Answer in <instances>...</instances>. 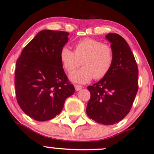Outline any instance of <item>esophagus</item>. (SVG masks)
Listing matches in <instances>:
<instances>
[{"mask_svg":"<svg viewBox=\"0 0 154 154\" xmlns=\"http://www.w3.org/2000/svg\"><path fill=\"white\" fill-rule=\"evenodd\" d=\"M75 90H76V91H79V90H81V89H82L83 87H82V86H80V85H75Z\"/></svg>","mask_w":154,"mask_h":154,"instance_id":"34e87169","label":"esophagus"}]
</instances>
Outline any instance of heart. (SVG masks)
Here are the masks:
<instances>
[{
  "mask_svg": "<svg viewBox=\"0 0 154 154\" xmlns=\"http://www.w3.org/2000/svg\"><path fill=\"white\" fill-rule=\"evenodd\" d=\"M60 59L64 69L70 73L81 65L82 67L70 74L72 82L86 84L94 77L100 79L109 73L114 62L111 47L91 38L79 40L75 45L74 52L68 47L60 50Z\"/></svg>",
  "mask_w": 154,
  "mask_h": 154,
  "instance_id": "heart-1",
  "label": "heart"
}]
</instances>
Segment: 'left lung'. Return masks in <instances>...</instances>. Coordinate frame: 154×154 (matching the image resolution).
I'll list each match as a JSON object with an SVG mask.
<instances>
[{"instance_id":"obj_1","label":"left lung","mask_w":154,"mask_h":154,"mask_svg":"<svg viewBox=\"0 0 154 154\" xmlns=\"http://www.w3.org/2000/svg\"><path fill=\"white\" fill-rule=\"evenodd\" d=\"M114 62L104 78L87 87V114L99 124L112 125L129 114L138 91V67L131 48L119 34L109 33Z\"/></svg>"}]
</instances>
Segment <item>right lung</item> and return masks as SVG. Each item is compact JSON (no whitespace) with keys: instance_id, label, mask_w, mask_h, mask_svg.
<instances>
[{"instance_id":"1","label":"right lung","mask_w":154,"mask_h":154,"mask_svg":"<svg viewBox=\"0 0 154 154\" xmlns=\"http://www.w3.org/2000/svg\"><path fill=\"white\" fill-rule=\"evenodd\" d=\"M69 33L44 30L23 50L15 75L17 102L25 114L39 122L52 119L75 93L60 59Z\"/></svg>"}]
</instances>
